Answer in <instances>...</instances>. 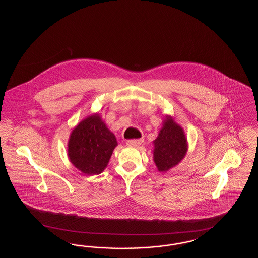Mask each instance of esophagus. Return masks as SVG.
Listing matches in <instances>:
<instances>
[{
	"label": "esophagus",
	"mask_w": 258,
	"mask_h": 258,
	"mask_svg": "<svg viewBox=\"0 0 258 258\" xmlns=\"http://www.w3.org/2000/svg\"><path fill=\"white\" fill-rule=\"evenodd\" d=\"M144 139L140 138V139H130L126 141V145L128 146H139L143 143Z\"/></svg>",
	"instance_id": "34e87169"
}]
</instances>
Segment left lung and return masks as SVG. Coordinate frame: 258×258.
Returning <instances> with one entry per match:
<instances>
[{"mask_svg":"<svg viewBox=\"0 0 258 258\" xmlns=\"http://www.w3.org/2000/svg\"><path fill=\"white\" fill-rule=\"evenodd\" d=\"M154 143V161L160 172L168 171L183 160L187 151L184 130L171 116H166Z\"/></svg>","mask_w":258,"mask_h":258,"instance_id":"obj_1","label":"left lung"}]
</instances>
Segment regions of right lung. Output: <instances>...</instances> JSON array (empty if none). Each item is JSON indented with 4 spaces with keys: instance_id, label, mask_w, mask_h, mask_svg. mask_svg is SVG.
Returning a JSON list of instances; mask_svg holds the SVG:
<instances>
[{
    "instance_id": "1",
    "label": "right lung",
    "mask_w": 258,
    "mask_h": 258,
    "mask_svg": "<svg viewBox=\"0 0 258 258\" xmlns=\"http://www.w3.org/2000/svg\"><path fill=\"white\" fill-rule=\"evenodd\" d=\"M118 145L98 114H94L78 123L71 134L68 155L74 166L86 175L103 171Z\"/></svg>"
}]
</instances>
